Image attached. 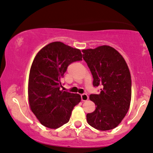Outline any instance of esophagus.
Returning a JSON list of instances; mask_svg holds the SVG:
<instances>
[{
    "instance_id": "1",
    "label": "esophagus",
    "mask_w": 153,
    "mask_h": 153,
    "mask_svg": "<svg viewBox=\"0 0 153 153\" xmlns=\"http://www.w3.org/2000/svg\"><path fill=\"white\" fill-rule=\"evenodd\" d=\"M81 101H83V102H86V101L88 100L89 99L88 96H87V94H82L81 96Z\"/></svg>"
}]
</instances>
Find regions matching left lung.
I'll list each match as a JSON object with an SVG mask.
<instances>
[{"label": "left lung", "mask_w": 153, "mask_h": 153, "mask_svg": "<svg viewBox=\"0 0 153 153\" xmlns=\"http://www.w3.org/2000/svg\"><path fill=\"white\" fill-rule=\"evenodd\" d=\"M82 52L93 75V86L102 87L99 94L90 96L96 110L87 114V121L100 131L113 129L122 122L131 103V80L128 65L123 57L109 45L84 49Z\"/></svg>", "instance_id": "1"}]
</instances>
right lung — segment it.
Returning a JSON list of instances; mask_svg holds the SVG:
<instances>
[{
    "label": "right lung",
    "instance_id": "add662e5",
    "mask_svg": "<svg viewBox=\"0 0 153 153\" xmlns=\"http://www.w3.org/2000/svg\"><path fill=\"white\" fill-rule=\"evenodd\" d=\"M82 60L80 49L53 42L39 50L31 65L28 79L30 108L42 125L60 128L69 122L81 96L60 90L62 78L70 63Z\"/></svg>",
    "mask_w": 153,
    "mask_h": 153
}]
</instances>
